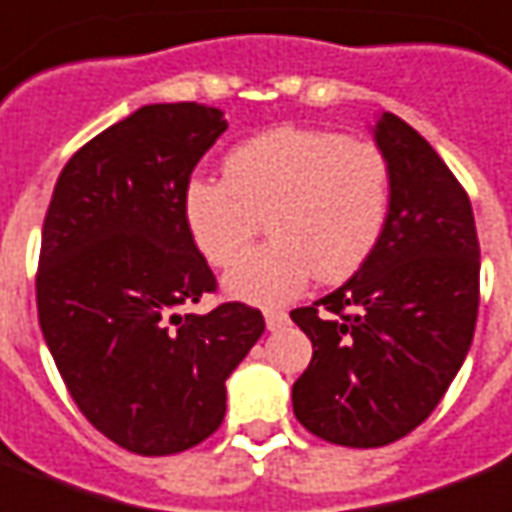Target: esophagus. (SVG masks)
Here are the masks:
<instances>
[{
    "label": "esophagus",
    "instance_id": "esophagus-1",
    "mask_svg": "<svg viewBox=\"0 0 512 512\" xmlns=\"http://www.w3.org/2000/svg\"><path fill=\"white\" fill-rule=\"evenodd\" d=\"M264 322H267V330H281L283 324L289 322V316H286V311H264Z\"/></svg>",
    "mask_w": 512,
    "mask_h": 512
}]
</instances>
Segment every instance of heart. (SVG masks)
<instances>
[{"label":"heart","instance_id":"heart-1","mask_svg":"<svg viewBox=\"0 0 512 512\" xmlns=\"http://www.w3.org/2000/svg\"><path fill=\"white\" fill-rule=\"evenodd\" d=\"M390 163L371 141L327 128H272L223 160V179L193 177L182 212L196 248L215 267L240 259L226 292L253 305H281L316 275L341 283L363 267L390 215Z\"/></svg>","mask_w":512,"mask_h":512}]
</instances>
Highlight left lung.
I'll use <instances>...</instances> for the list:
<instances>
[{
	"mask_svg": "<svg viewBox=\"0 0 512 512\" xmlns=\"http://www.w3.org/2000/svg\"><path fill=\"white\" fill-rule=\"evenodd\" d=\"M390 163L382 240L341 289L292 319L313 343L294 414L343 447L401 439L442 401L472 346L480 302L475 215L445 160L404 119L374 128Z\"/></svg>",
	"mask_w": 512,
	"mask_h": 512,
	"instance_id": "left-lung-1",
	"label": "left lung"
}]
</instances>
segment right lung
<instances>
[{
  "label": "right lung",
  "mask_w": 512,
  "mask_h": 512,
  "mask_svg": "<svg viewBox=\"0 0 512 512\" xmlns=\"http://www.w3.org/2000/svg\"><path fill=\"white\" fill-rule=\"evenodd\" d=\"M223 130L220 108L141 106L67 160L48 204L40 330L81 414L130 453H182L215 434L226 379L264 333L245 302L182 313L218 286L182 193Z\"/></svg>",
  "instance_id": "obj_1"
}]
</instances>
